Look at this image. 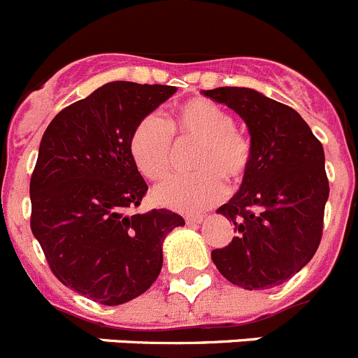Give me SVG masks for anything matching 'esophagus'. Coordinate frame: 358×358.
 I'll use <instances>...</instances> for the list:
<instances>
[{"mask_svg": "<svg viewBox=\"0 0 358 358\" xmlns=\"http://www.w3.org/2000/svg\"><path fill=\"white\" fill-rule=\"evenodd\" d=\"M204 222V216L199 215V216H186V224L188 225H199Z\"/></svg>", "mask_w": 358, "mask_h": 358, "instance_id": "1", "label": "esophagus"}]
</instances>
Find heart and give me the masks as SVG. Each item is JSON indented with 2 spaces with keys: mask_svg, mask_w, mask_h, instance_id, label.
Here are the masks:
<instances>
[{
  "mask_svg": "<svg viewBox=\"0 0 358 358\" xmlns=\"http://www.w3.org/2000/svg\"><path fill=\"white\" fill-rule=\"evenodd\" d=\"M195 143L192 176L176 177L157 186L152 199L157 206L182 213L211 208L224 196L225 185L236 188L247 179L252 166V143L234 127V117L209 99H189L176 108L169 127L156 115L136 122L129 136L134 165L149 181H163L172 170L173 145Z\"/></svg>",
  "mask_w": 358,
  "mask_h": 358,
  "instance_id": "1",
  "label": "heart"
}]
</instances>
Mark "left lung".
Here are the masks:
<instances>
[{
  "label": "left lung",
  "mask_w": 358,
  "mask_h": 358,
  "mask_svg": "<svg viewBox=\"0 0 358 358\" xmlns=\"http://www.w3.org/2000/svg\"><path fill=\"white\" fill-rule=\"evenodd\" d=\"M245 120L252 166L227 204L216 209L238 234L211 252L218 271L243 289H270L296 275L316 254L329 179L323 145L298 111L254 88L202 90Z\"/></svg>",
  "instance_id": "left-lung-1"
}]
</instances>
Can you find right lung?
Wrapping results in <instances>:
<instances>
[{"mask_svg":"<svg viewBox=\"0 0 358 358\" xmlns=\"http://www.w3.org/2000/svg\"><path fill=\"white\" fill-rule=\"evenodd\" d=\"M176 90L111 81L64 108L41 140L31 232L58 280L103 306L145 293L162 271L163 241L185 225L169 209L127 213L149 189L131 157V131Z\"/></svg>","mask_w":358,"mask_h":358,"instance_id":"1","label":"right lung"}]
</instances>
